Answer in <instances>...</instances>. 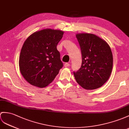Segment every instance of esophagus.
<instances>
[{
	"label": "esophagus",
	"instance_id": "34e87169",
	"mask_svg": "<svg viewBox=\"0 0 129 129\" xmlns=\"http://www.w3.org/2000/svg\"><path fill=\"white\" fill-rule=\"evenodd\" d=\"M64 66L65 67H70V64H69L68 63H66L64 64Z\"/></svg>",
	"mask_w": 129,
	"mask_h": 129
}]
</instances>
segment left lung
<instances>
[{
    "instance_id": "1",
    "label": "left lung",
    "mask_w": 129,
    "mask_h": 129,
    "mask_svg": "<svg viewBox=\"0 0 129 129\" xmlns=\"http://www.w3.org/2000/svg\"><path fill=\"white\" fill-rule=\"evenodd\" d=\"M76 37L80 47L82 63L81 67L73 72L75 79L86 90L101 87L112 73L113 55L105 40L95 34L79 33Z\"/></svg>"
}]
</instances>
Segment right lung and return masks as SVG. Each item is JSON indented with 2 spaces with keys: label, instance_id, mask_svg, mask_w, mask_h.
I'll return each mask as SVG.
<instances>
[{
  "label": "right lung",
  "instance_id": "1",
  "mask_svg": "<svg viewBox=\"0 0 129 129\" xmlns=\"http://www.w3.org/2000/svg\"><path fill=\"white\" fill-rule=\"evenodd\" d=\"M64 32L44 29L34 32L25 40L21 50V74L32 85L45 87L54 80L63 63L57 45Z\"/></svg>",
  "mask_w": 129,
  "mask_h": 129
}]
</instances>
